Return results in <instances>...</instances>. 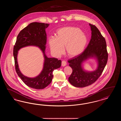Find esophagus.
<instances>
[{"instance_id":"obj_1","label":"esophagus","mask_w":121,"mask_h":121,"mask_svg":"<svg viewBox=\"0 0 121 121\" xmlns=\"http://www.w3.org/2000/svg\"><path fill=\"white\" fill-rule=\"evenodd\" d=\"M66 65H67V63L65 61H63L62 62V66L64 67V66H66Z\"/></svg>"}]
</instances>
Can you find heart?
Returning <instances> with one entry per match:
<instances>
[{"instance_id": "b5f03b06", "label": "heart", "mask_w": 121, "mask_h": 121, "mask_svg": "<svg viewBox=\"0 0 121 121\" xmlns=\"http://www.w3.org/2000/svg\"><path fill=\"white\" fill-rule=\"evenodd\" d=\"M88 39L80 29L74 27H65L57 31L56 37L48 39L51 51L55 56L62 55L65 46V52L69 57L73 58L80 54L86 46Z\"/></svg>"}]
</instances>
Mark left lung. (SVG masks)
Wrapping results in <instances>:
<instances>
[{
    "instance_id": "8db88e82",
    "label": "left lung",
    "mask_w": 121,
    "mask_h": 121,
    "mask_svg": "<svg viewBox=\"0 0 121 121\" xmlns=\"http://www.w3.org/2000/svg\"><path fill=\"white\" fill-rule=\"evenodd\" d=\"M89 26L92 36L86 49L68 61L73 69L69 81L75 87H83L92 84L101 75L108 61V53L104 38L95 25L89 24ZM90 58L95 59L97 65L96 69L92 71L83 67V63Z\"/></svg>"
}]
</instances>
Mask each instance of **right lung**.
I'll return each instance as SVG.
<instances>
[{"label":"right lung","mask_w":121,"mask_h":121,"mask_svg":"<svg viewBox=\"0 0 121 121\" xmlns=\"http://www.w3.org/2000/svg\"><path fill=\"white\" fill-rule=\"evenodd\" d=\"M49 25V24L38 22L30 23L20 32L13 48V54L17 75L26 85L36 89H42L48 86L52 82L53 71L61 66L62 62L60 60H58L56 58H48L45 54L47 43L45 29ZM29 46H35L40 48L44 58L42 70L39 75L33 78L23 75L19 69L17 62L19 50L22 48Z\"/></svg>","instance_id":"add662e5"}]
</instances>
